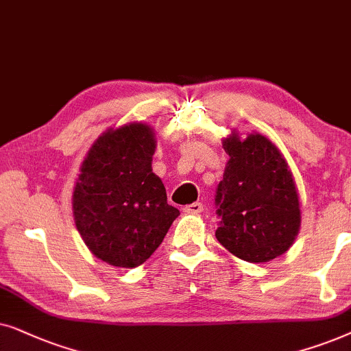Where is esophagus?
Segmentation results:
<instances>
[{
  "instance_id": "obj_1",
  "label": "esophagus",
  "mask_w": 351,
  "mask_h": 351,
  "mask_svg": "<svg viewBox=\"0 0 351 351\" xmlns=\"http://www.w3.org/2000/svg\"><path fill=\"white\" fill-rule=\"evenodd\" d=\"M184 212H186V213H194V215H197V213H200V212H204V204H202V202H194V204H191V205H186Z\"/></svg>"
}]
</instances>
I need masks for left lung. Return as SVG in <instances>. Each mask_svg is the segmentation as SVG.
<instances>
[{
	"label": "left lung",
	"mask_w": 351,
	"mask_h": 351,
	"mask_svg": "<svg viewBox=\"0 0 351 351\" xmlns=\"http://www.w3.org/2000/svg\"><path fill=\"white\" fill-rule=\"evenodd\" d=\"M230 156L215 195L224 249L250 263L286 254L300 230L295 181L279 149L260 133L223 139Z\"/></svg>",
	"instance_id": "1"
}]
</instances>
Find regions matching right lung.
I'll return each mask as SVG.
<instances>
[{
  "instance_id": "1",
  "label": "right lung",
  "mask_w": 351,
  "mask_h": 351,
  "mask_svg": "<svg viewBox=\"0 0 351 351\" xmlns=\"http://www.w3.org/2000/svg\"><path fill=\"white\" fill-rule=\"evenodd\" d=\"M156 134L146 123L110 128L88 151L75 184V226L91 254L119 268L143 265L180 210L152 173Z\"/></svg>"
}]
</instances>
